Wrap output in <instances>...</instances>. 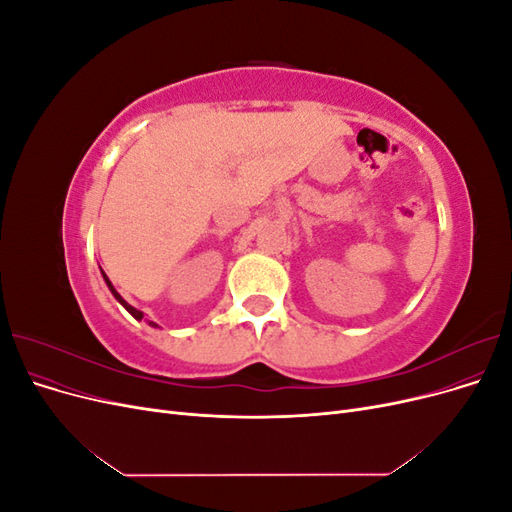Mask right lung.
I'll return each mask as SVG.
<instances>
[{"label": "right lung", "instance_id": "add662e5", "mask_svg": "<svg viewBox=\"0 0 512 512\" xmlns=\"http://www.w3.org/2000/svg\"><path fill=\"white\" fill-rule=\"evenodd\" d=\"M102 277H104V282H106L108 290H111V292H113V297H115V299H117V301H119V303H121L123 307H126V309H128V312H130V314H132V316H134L136 320H143V318H145V314L141 312V309H136V307H132V305H130V303H128L126 299H123V297H121V294H119V292L115 290V286L111 284V280H108V277H106V273H104V271H102ZM149 324H151V327H158V324H156V322H149Z\"/></svg>", "mask_w": 512, "mask_h": 512}]
</instances>
